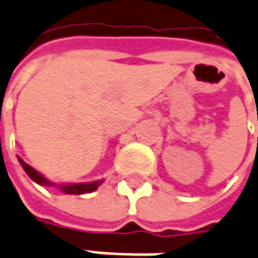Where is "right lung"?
I'll return each instance as SVG.
<instances>
[{
	"label": "right lung",
	"instance_id": "obj_1",
	"mask_svg": "<svg viewBox=\"0 0 258 258\" xmlns=\"http://www.w3.org/2000/svg\"><path fill=\"white\" fill-rule=\"evenodd\" d=\"M20 163L23 165V168L25 170V173L28 174V177L31 178L32 181H35L37 184L41 185H51V187H58L59 190L66 194H84V192H93L94 190L98 188V185L101 184V181H94V182H81V184H55V182L48 181L44 175H41L37 170H34L32 167L28 164H25L21 158H18Z\"/></svg>",
	"mask_w": 258,
	"mask_h": 258
}]
</instances>
